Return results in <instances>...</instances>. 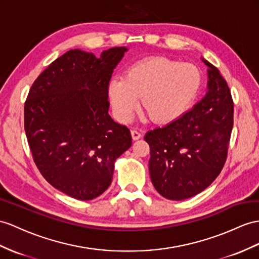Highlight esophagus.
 Returning a JSON list of instances; mask_svg holds the SVG:
<instances>
[{"label":"esophagus","instance_id":"esophagus-1","mask_svg":"<svg viewBox=\"0 0 259 259\" xmlns=\"http://www.w3.org/2000/svg\"><path fill=\"white\" fill-rule=\"evenodd\" d=\"M131 136H132V139H134V140H139V139L142 137V135L140 134V132L137 131V130H132L131 131Z\"/></svg>","mask_w":259,"mask_h":259}]
</instances>
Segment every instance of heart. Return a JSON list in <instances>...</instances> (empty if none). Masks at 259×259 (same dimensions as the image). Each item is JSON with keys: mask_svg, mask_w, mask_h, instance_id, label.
Returning a JSON list of instances; mask_svg holds the SVG:
<instances>
[{"mask_svg": "<svg viewBox=\"0 0 259 259\" xmlns=\"http://www.w3.org/2000/svg\"><path fill=\"white\" fill-rule=\"evenodd\" d=\"M201 84V73L196 65L157 57L134 64L124 77L111 78L108 95L121 122L130 120L142 97L141 107L152 120L169 123L191 108Z\"/></svg>", "mask_w": 259, "mask_h": 259, "instance_id": "heart-1", "label": "heart"}]
</instances>
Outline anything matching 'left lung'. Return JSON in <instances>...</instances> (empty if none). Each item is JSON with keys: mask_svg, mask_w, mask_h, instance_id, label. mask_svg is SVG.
Instances as JSON below:
<instances>
[{"mask_svg": "<svg viewBox=\"0 0 259 259\" xmlns=\"http://www.w3.org/2000/svg\"><path fill=\"white\" fill-rule=\"evenodd\" d=\"M208 66L207 93L177 120L150 130L149 170L157 193L184 200L201 193L221 173L233 127V99L223 76Z\"/></svg>", "mask_w": 259, "mask_h": 259, "instance_id": "8db88e82", "label": "left lung"}]
</instances>
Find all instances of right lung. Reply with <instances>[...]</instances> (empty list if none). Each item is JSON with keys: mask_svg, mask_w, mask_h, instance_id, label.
<instances>
[{"mask_svg": "<svg viewBox=\"0 0 259 259\" xmlns=\"http://www.w3.org/2000/svg\"><path fill=\"white\" fill-rule=\"evenodd\" d=\"M125 47L96 58L69 50L37 77L24 107L32 158L51 186L78 200L109 187L115 161L132 144L130 130L108 114V85Z\"/></svg>", "mask_w": 259, "mask_h": 259, "instance_id": "1", "label": "right lung"}]
</instances>
